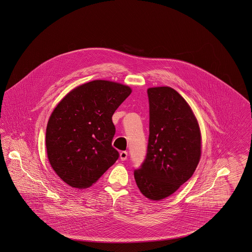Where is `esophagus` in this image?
I'll return each instance as SVG.
<instances>
[{"label":"esophagus","instance_id":"esophagus-1","mask_svg":"<svg viewBox=\"0 0 252 252\" xmlns=\"http://www.w3.org/2000/svg\"><path fill=\"white\" fill-rule=\"evenodd\" d=\"M120 158L122 160H126L127 158V152L126 151H122L120 153Z\"/></svg>","mask_w":252,"mask_h":252}]
</instances>
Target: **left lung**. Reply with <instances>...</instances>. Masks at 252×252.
I'll return each mask as SVG.
<instances>
[{"instance_id": "obj_1", "label": "left lung", "mask_w": 252, "mask_h": 252, "mask_svg": "<svg viewBox=\"0 0 252 252\" xmlns=\"http://www.w3.org/2000/svg\"><path fill=\"white\" fill-rule=\"evenodd\" d=\"M147 95V153L134 178L145 197L160 200L192 177L200 158L201 136L190 106L174 89L150 88Z\"/></svg>"}]
</instances>
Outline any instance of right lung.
I'll return each instance as SVG.
<instances>
[{
    "label": "right lung",
    "instance_id": "1",
    "mask_svg": "<svg viewBox=\"0 0 252 252\" xmlns=\"http://www.w3.org/2000/svg\"><path fill=\"white\" fill-rule=\"evenodd\" d=\"M131 94L106 80L81 85L65 96L50 116L46 149L50 164L73 188L92 186L119 158L112 147V115Z\"/></svg>",
    "mask_w": 252,
    "mask_h": 252
}]
</instances>
